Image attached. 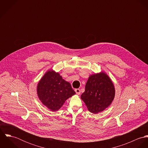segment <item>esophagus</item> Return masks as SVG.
<instances>
[{
	"label": "esophagus",
	"instance_id": "34e87169",
	"mask_svg": "<svg viewBox=\"0 0 148 148\" xmlns=\"http://www.w3.org/2000/svg\"><path fill=\"white\" fill-rule=\"evenodd\" d=\"M75 92L76 93V94L77 95H80V90L79 89H75Z\"/></svg>",
	"mask_w": 148,
	"mask_h": 148
}]
</instances>
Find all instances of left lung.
<instances>
[{
  "label": "left lung",
  "mask_w": 148,
  "mask_h": 148,
  "mask_svg": "<svg viewBox=\"0 0 148 148\" xmlns=\"http://www.w3.org/2000/svg\"><path fill=\"white\" fill-rule=\"evenodd\" d=\"M114 95L115 89L112 82L106 74L101 72L89 76L81 99L88 110L96 114L110 106Z\"/></svg>",
  "instance_id": "obj_1"
}]
</instances>
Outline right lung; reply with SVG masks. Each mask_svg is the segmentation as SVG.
Instances as JSON below:
<instances>
[{
	"mask_svg": "<svg viewBox=\"0 0 148 148\" xmlns=\"http://www.w3.org/2000/svg\"><path fill=\"white\" fill-rule=\"evenodd\" d=\"M37 92L42 104L52 111L59 110L66 100L76 94L71 84L53 71H48L44 75L38 85Z\"/></svg>",
	"mask_w": 148,
	"mask_h": 148,
	"instance_id": "right-lung-1",
	"label": "right lung"
}]
</instances>
